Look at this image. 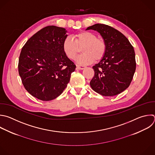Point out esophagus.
<instances>
[{
  "mask_svg": "<svg viewBox=\"0 0 155 155\" xmlns=\"http://www.w3.org/2000/svg\"><path fill=\"white\" fill-rule=\"evenodd\" d=\"M86 68V66H84V65H77V69H79V70H83L84 69H85Z\"/></svg>",
  "mask_w": 155,
  "mask_h": 155,
  "instance_id": "esophagus-1",
  "label": "esophagus"
}]
</instances>
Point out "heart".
Masks as SVG:
<instances>
[{
	"label": "heart",
	"mask_w": 155,
	"mask_h": 155,
	"mask_svg": "<svg viewBox=\"0 0 155 155\" xmlns=\"http://www.w3.org/2000/svg\"><path fill=\"white\" fill-rule=\"evenodd\" d=\"M74 39L68 36L63 42V50L71 60H74L81 51L83 54L77 60L78 63L87 64L93 61H98L106 54L107 45L105 39L97 37L96 35L89 31H83L75 34Z\"/></svg>",
	"instance_id": "1"
}]
</instances>
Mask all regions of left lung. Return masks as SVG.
Listing matches in <instances>:
<instances>
[{
    "instance_id": "left-lung-1",
    "label": "left lung",
    "mask_w": 155,
    "mask_h": 155,
    "mask_svg": "<svg viewBox=\"0 0 155 155\" xmlns=\"http://www.w3.org/2000/svg\"><path fill=\"white\" fill-rule=\"evenodd\" d=\"M87 30L98 31L107 45L105 57L92 67L91 87L104 96L119 94L128 87L136 71L133 47L121 32L109 25L96 24Z\"/></svg>"
}]
</instances>
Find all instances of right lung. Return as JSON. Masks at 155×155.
I'll return each mask as SVG.
<instances>
[{"label": "right lung", "mask_w": 155, "mask_h": 155, "mask_svg": "<svg viewBox=\"0 0 155 155\" xmlns=\"http://www.w3.org/2000/svg\"><path fill=\"white\" fill-rule=\"evenodd\" d=\"M67 30L54 25L45 27L33 35L22 47L18 71L25 89L42 101L62 94L76 66L65 55L63 42Z\"/></svg>", "instance_id": "add662e5"}]
</instances>
